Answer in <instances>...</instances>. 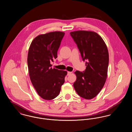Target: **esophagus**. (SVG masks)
I'll use <instances>...</instances> for the list:
<instances>
[{"instance_id":"34e87169","label":"esophagus","mask_w":132,"mask_h":132,"mask_svg":"<svg viewBox=\"0 0 132 132\" xmlns=\"http://www.w3.org/2000/svg\"><path fill=\"white\" fill-rule=\"evenodd\" d=\"M72 73V72H68V73H67V75L68 76L70 75Z\"/></svg>"}]
</instances>
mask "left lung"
<instances>
[{
  "label": "left lung",
  "instance_id": "1",
  "mask_svg": "<svg viewBox=\"0 0 132 132\" xmlns=\"http://www.w3.org/2000/svg\"><path fill=\"white\" fill-rule=\"evenodd\" d=\"M85 60L86 70L76 71L77 80L74 88L81 97L90 100L95 97L103 87L106 80L109 55L104 40L96 32L78 31L70 32Z\"/></svg>",
  "mask_w": 132,
  "mask_h": 132
}]
</instances>
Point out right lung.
I'll list each match as a JSON object with an SVG mask.
<instances>
[{"instance_id":"1","label":"right lung","mask_w":132,"mask_h":132,"mask_svg":"<svg viewBox=\"0 0 132 132\" xmlns=\"http://www.w3.org/2000/svg\"><path fill=\"white\" fill-rule=\"evenodd\" d=\"M65 35L53 31L40 35L30 45L28 66L30 80L38 94L45 100L55 98L65 82L67 71L52 69L51 61L57 57V51Z\"/></svg>"}]
</instances>
